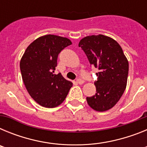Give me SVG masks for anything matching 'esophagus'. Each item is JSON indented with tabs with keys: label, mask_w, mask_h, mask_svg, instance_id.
<instances>
[{
	"label": "esophagus",
	"mask_w": 147,
	"mask_h": 147,
	"mask_svg": "<svg viewBox=\"0 0 147 147\" xmlns=\"http://www.w3.org/2000/svg\"><path fill=\"white\" fill-rule=\"evenodd\" d=\"M76 82H77L78 84H80V85H82L83 83L85 82V81L83 80H82V79H78V80H76Z\"/></svg>",
	"instance_id": "34e87169"
}]
</instances>
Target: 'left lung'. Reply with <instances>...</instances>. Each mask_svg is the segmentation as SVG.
<instances>
[{"mask_svg": "<svg viewBox=\"0 0 147 147\" xmlns=\"http://www.w3.org/2000/svg\"><path fill=\"white\" fill-rule=\"evenodd\" d=\"M82 48L92 67L98 70L94 85L96 93L87 97L88 105L98 112L114 107L127 87L129 63L115 40L102 34L88 36L80 40Z\"/></svg>", "mask_w": 147, "mask_h": 147, "instance_id": "1", "label": "left lung"}]
</instances>
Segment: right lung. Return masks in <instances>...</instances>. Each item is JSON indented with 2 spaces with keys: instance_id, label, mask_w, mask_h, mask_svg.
<instances>
[{
  "instance_id": "right-lung-1",
  "label": "right lung",
  "mask_w": 147,
  "mask_h": 147,
  "mask_svg": "<svg viewBox=\"0 0 147 147\" xmlns=\"http://www.w3.org/2000/svg\"><path fill=\"white\" fill-rule=\"evenodd\" d=\"M66 37L48 34L27 47L20 62L22 79L29 95L44 107L53 108L63 102L72 87L60 73L54 74L61 51L71 45Z\"/></svg>"
}]
</instances>
